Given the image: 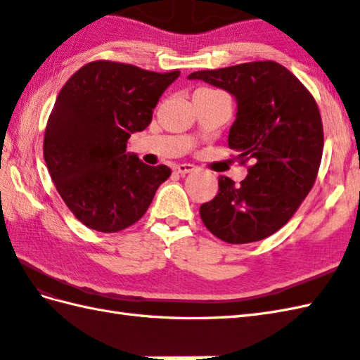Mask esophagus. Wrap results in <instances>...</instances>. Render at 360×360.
<instances>
[{
	"instance_id": "obj_1",
	"label": "esophagus",
	"mask_w": 360,
	"mask_h": 360,
	"mask_svg": "<svg viewBox=\"0 0 360 360\" xmlns=\"http://www.w3.org/2000/svg\"><path fill=\"white\" fill-rule=\"evenodd\" d=\"M195 168L196 167L192 164H178V165H174V172H178L181 174H187V173H192Z\"/></svg>"
}]
</instances>
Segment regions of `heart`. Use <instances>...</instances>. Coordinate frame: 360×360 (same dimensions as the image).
Segmentation results:
<instances>
[{
    "instance_id": "heart-1",
    "label": "heart",
    "mask_w": 360,
    "mask_h": 360,
    "mask_svg": "<svg viewBox=\"0 0 360 360\" xmlns=\"http://www.w3.org/2000/svg\"><path fill=\"white\" fill-rule=\"evenodd\" d=\"M202 91H210V93H219V91H217V89H209V88H204Z\"/></svg>"
}]
</instances>
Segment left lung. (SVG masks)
Returning <instances> with one entry per match:
<instances>
[{"instance_id":"left-lung-1","label":"left lung","mask_w":360,"mask_h":360,"mask_svg":"<svg viewBox=\"0 0 360 360\" xmlns=\"http://www.w3.org/2000/svg\"><path fill=\"white\" fill-rule=\"evenodd\" d=\"M187 79L235 97L229 148L241 162L252 160L240 186L227 176L218 179V195L200 207L202 223L231 244L264 240L288 223L316 182L323 127L314 97L269 60L196 71Z\"/></svg>"}]
</instances>
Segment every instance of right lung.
Returning a JSON list of instances; mask_svg holds the SVG:
<instances>
[{
    "label": "right lung",
    "mask_w": 360,
    "mask_h": 360,
    "mask_svg": "<svg viewBox=\"0 0 360 360\" xmlns=\"http://www.w3.org/2000/svg\"><path fill=\"white\" fill-rule=\"evenodd\" d=\"M91 62L65 83L46 125L43 155L57 192L80 223L112 233L139 221L172 170L127 151L150 125L159 97L179 77Z\"/></svg>",
    "instance_id": "1"
}]
</instances>
